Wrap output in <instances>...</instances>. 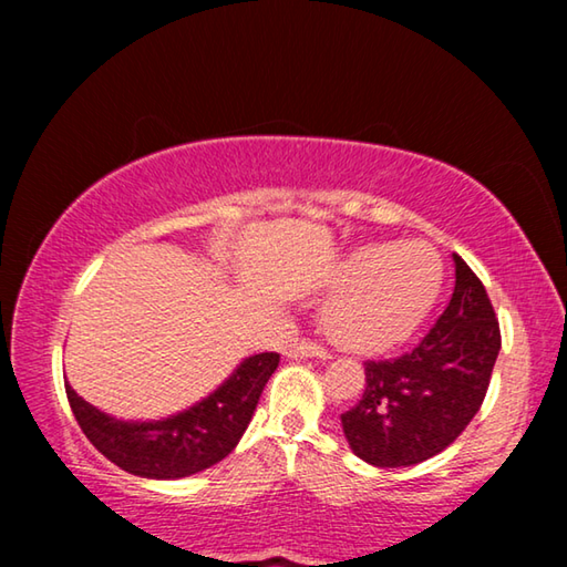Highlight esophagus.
I'll use <instances>...</instances> for the list:
<instances>
[{
	"instance_id": "obj_1",
	"label": "esophagus",
	"mask_w": 567,
	"mask_h": 567,
	"mask_svg": "<svg viewBox=\"0 0 567 567\" xmlns=\"http://www.w3.org/2000/svg\"><path fill=\"white\" fill-rule=\"evenodd\" d=\"M285 354L287 358H320V360H328L330 358V350L328 348H322V344H318V342H312V340H302V342H295V344H290V348L285 350Z\"/></svg>"
}]
</instances>
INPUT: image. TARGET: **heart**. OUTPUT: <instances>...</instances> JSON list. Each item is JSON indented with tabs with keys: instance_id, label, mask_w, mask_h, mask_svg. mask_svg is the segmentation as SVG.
I'll return each instance as SVG.
<instances>
[{
	"instance_id": "obj_1",
	"label": "heart",
	"mask_w": 567,
	"mask_h": 567,
	"mask_svg": "<svg viewBox=\"0 0 567 567\" xmlns=\"http://www.w3.org/2000/svg\"><path fill=\"white\" fill-rule=\"evenodd\" d=\"M443 260L425 243H372L334 272L324 330L344 350L380 352L408 340L435 305Z\"/></svg>"
}]
</instances>
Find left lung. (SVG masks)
<instances>
[{
	"label": "left lung",
	"instance_id": "obj_1",
	"mask_svg": "<svg viewBox=\"0 0 567 567\" xmlns=\"http://www.w3.org/2000/svg\"><path fill=\"white\" fill-rule=\"evenodd\" d=\"M445 312L415 348L364 362V392L342 430L352 453L375 467H408L443 453L477 415L501 352L485 285L463 257Z\"/></svg>",
	"mask_w": 567,
	"mask_h": 567
}]
</instances>
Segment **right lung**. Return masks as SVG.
<instances>
[{
    "label": "right lung",
    "instance_id": "add662e5",
    "mask_svg": "<svg viewBox=\"0 0 567 567\" xmlns=\"http://www.w3.org/2000/svg\"><path fill=\"white\" fill-rule=\"evenodd\" d=\"M277 364V352L252 354L213 395L179 415L155 422L114 420L70 385L64 390L82 433L110 463L132 475L177 480L213 467L233 453Z\"/></svg>",
    "mask_w": 567,
    "mask_h": 567
}]
</instances>
